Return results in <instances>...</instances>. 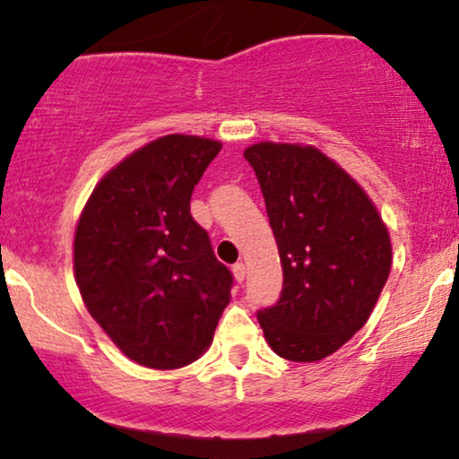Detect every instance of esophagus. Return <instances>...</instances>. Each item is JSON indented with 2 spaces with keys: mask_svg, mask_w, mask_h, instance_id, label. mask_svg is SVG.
Instances as JSON below:
<instances>
[{
  "mask_svg": "<svg viewBox=\"0 0 459 459\" xmlns=\"http://www.w3.org/2000/svg\"><path fill=\"white\" fill-rule=\"evenodd\" d=\"M233 276H235L237 282H244L246 281V265L241 261L235 263V265H233Z\"/></svg>",
  "mask_w": 459,
  "mask_h": 459,
  "instance_id": "34e87169",
  "label": "esophagus"
}]
</instances>
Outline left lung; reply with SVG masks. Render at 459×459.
Returning a JSON list of instances; mask_svg holds the SVG:
<instances>
[{"label":"left lung","mask_w":459,"mask_h":459,"mask_svg":"<svg viewBox=\"0 0 459 459\" xmlns=\"http://www.w3.org/2000/svg\"><path fill=\"white\" fill-rule=\"evenodd\" d=\"M244 157L284 276L276 307L259 310L263 334L287 360H324L371 317L391 273V235L360 183L315 146L259 142Z\"/></svg>","instance_id":"8db88e82"}]
</instances>
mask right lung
Returning <instances> with one entry per match:
<instances>
[{"mask_svg":"<svg viewBox=\"0 0 459 459\" xmlns=\"http://www.w3.org/2000/svg\"><path fill=\"white\" fill-rule=\"evenodd\" d=\"M222 142L170 134L116 163L77 220L73 270L83 304L142 367L192 365L213 341L233 276L189 213Z\"/></svg>","mask_w":459,"mask_h":459,"instance_id":"obj_1","label":"right lung"}]
</instances>
